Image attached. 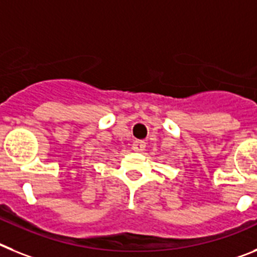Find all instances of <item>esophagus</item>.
<instances>
[{"label":"esophagus","mask_w":257,"mask_h":257,"mask_svg":"<svg viewBox=\"0 0 257 257\" xmlns=\"http://www.w3.org/2000/svg\"><path fill=\"white\" fill-rule=\"evenodd\" d=\"M145 147H146V144L144 141H135L133 145H132V149L136 153H142L145 150Z\"/></svg>","instance_id":"obj_1"}]
</instances>
